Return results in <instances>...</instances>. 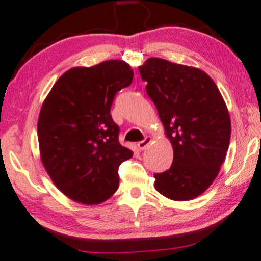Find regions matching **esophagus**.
<instances>
[{
	"label": "esophagus",
	"instance_id": "1",
	"mask_svg": "<svg viewBox=\"0 0 261 261\" xmlns=\"http://www.w3.org/2000/svg\"><path fill=\"white\" fill-rule=\"evenodd\" d=\"M150 142H151V137L147 136V137H144V140H142V141L138 142L137 146H138V148H140L141 150H143V149H146L147 146L150 143Z\"/></svg>",
	"mask_w": 261,
	"mask_h": 261
}]
</instances>
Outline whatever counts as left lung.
<instances>
[{"instance_id":"left-lung-1","label":"left lung","mask_w":261,"mask_h":261,"mask_svg":"<svg viewBox=\"0 0 261 261\" xmlns=\"http://www.w3.org/2000/svg\"><path fill=\"white\" fill-rule=\"evenodd\" d=\"M140 70L173 147V163L155 173V189L176 201L199 196L219 173L231 123L223 96L203 71L150 58Z\"/></svg>"}]
</instances>
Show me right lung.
Returning <instances> with one entry per match:
<instances>
[{"instance_id":"right-lung-1","label":"right lung","mask_w":261,"mask_h":261,"mask_svg":"<svg viewBox=\"0 0 261 261\" xmlns=\"http://www.w3.org/2000/svg\"><path fill=\"white\" fill-rule=\"evenodd\" d=\"M133 78L130 65L120 60L71 68L43 102L37 124L42 163L55 186L77 202L100 203L119 187L118 169L134 153L119 143L111 107Z\"/></svg>"}]
</instances>
